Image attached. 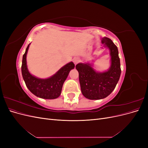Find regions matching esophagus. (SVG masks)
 Segmentation results:
<instances>
[{"label": "esophagus", "mask_w": 148, "mask_h": 148, "mask_svg": "<svg viewBox=\"0 0 148 148\" xmlns=\"http://www.w3.org/2000/svg\"><path fill=\"white\" fill-rule=\"evenodd\" d=\"M73 62H74L75 65L77 64L78 63V62H79V59H78V58H75V59H73Z\"/></svg>", "instance_id": "34e87169"}]
</instances>
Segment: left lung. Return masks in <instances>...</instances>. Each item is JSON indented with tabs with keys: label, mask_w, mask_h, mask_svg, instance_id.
Masks as SVG:
<instances>
[{
	"label": "left lung",
	"mask_w": 148,
	"mask_h": 148,
	"mask_svg": "<svg viewBox=\"0 0 148 148\" xmlns=\"http://www.w3.org/2000/svg\"><path fill=\"white\" fill-rule=\"evenodd\" d=\"M101 42L109 51L110 64L108 70L96 71L91 62L79 63L76 65L82 92L85 97L91 100L102 99L108 96L114 91L121 74L117 47L108 38H102Z\"/></svg>",
	"instance_id": "left-lung-1"
}]
</instances>
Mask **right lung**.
<instances>
[{"label": "right lung", "instance_id": "right-lung-1", "mask_svg": "<svg viewBox=\"0 0 148 148\" xmlns=\"http://www.w3.org/2000/svg\"><path fill=\"white\" fill-rule=\"evenodd\" d=\"M30 44L26 49L21 65V73L26 86L36 96L46 99H56L60 96L64 83L70 70L75 68V64L73 62H69L60 68L55 74L47 78L35 77L29 71L26 62V56Z\"/></svg>", "mask_w": 148, "mask_h": 148}]
</instances>
